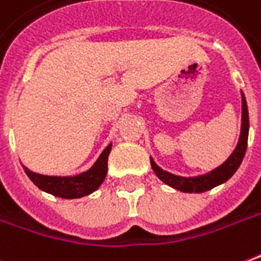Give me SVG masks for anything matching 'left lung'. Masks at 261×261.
Segmentation results:
<instances>
[{
    "mask_svg": "<svg viewBox=\"0 0 261 261\" xmlns=\"http://www.w3.org/2000/svg\"><path fill=\"white\" fill-rule=\"evenodd\" d=\"M243 96V94H242ZM242 133H240V138H239L238 147L234 148L232 155L229 156L220 167L213 169L212 172L207 175H202V176H195V178H185V176H178V175L169 174L167 171L161 169L155 162L151 158V167L154 169L155 175L165 182L169 187L175 188L182 192H188V194H199V192H205L212 188L218 187L220 184L226 182L230 176H232L239 165L243 161V156L246 154V148H247V138H249V112H247V105H246V99L243 96L242 99Z\"/></svg>",
    "mask_w": 261,
    "mask_h": 261,
    "instance_id": "8db88e82",
    "label": "left lung"
}]
</instances>
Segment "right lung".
<instances>
[{
  "label": "right lung",
  "instance_id": "right-lung-1",
  "mask_svg": "<svg viewBox=\"0 0 261 261\" xmlns=\"http://www.w3.org/2000/svg\"><path fill=\"white\" fill-rule=\"evenodd\" d=\"M110 149H112V144L107 145V148L101 152V155L92 168L76 176H48V175L32 172L27 167H23V169L29 176V179L42 191L55 195L58 198L76 199L94 192L101 185V182L105 181Z\"/></svg>",
  "mask_w": 261,
  "mask_h": 261
}]
</instances>
